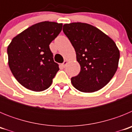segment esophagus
Returning <instances> with one entry per match:
<instances>
[{
    "label": "esophagus",
    "mask_w": 132,
    "mask_h": 132,
    "mask_svg": "<svg viewBox=\"0 0 132 132\" xmlns=\"http://www.w3.org/2000/svg\"><path fill=\"white\" fill-rule=\"evenodd\" d=\"M67 63H68V61H64L63 63H62V67H66V65H67Z\"/></svg>",
    "instance_id": "1"
}]
</instances>
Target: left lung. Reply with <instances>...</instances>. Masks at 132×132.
Here are the masks:
<instances>
[{"label": "left lung", "mask_w": 132, "mask_h": 132, "mask_svg": "<svg viewBox=\"0 0 132 132\" xmlns=\"http://www.w3.org/2000/svg\"><path fill=\"white\" fill-rule=\"evenodd\" d=\"M63 31L74 47L80 66L79 75L71 78L73 87L83 93L103 88L118 66L120 52L115 42L97 28L86 23L64 24Z\"/></svg>", "instance_id": "1"}]
</instances>
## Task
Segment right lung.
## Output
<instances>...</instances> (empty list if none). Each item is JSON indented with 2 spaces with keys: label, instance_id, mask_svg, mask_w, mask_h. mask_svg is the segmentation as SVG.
I'll list each match as a JSON object with an SVG mask.
<instances>
[{
  "label": "right lung",
  "instance_id": "add662e5",
  "mask_svg": "<svg viewBox=\"0 0 132 132\" xmlns=\"http://www.w3.org/2000/svg\"><path fill=\"white\" fill-rule=\"evenodd\" d=\"M62 24L42 22L29 27L12 39L7 48L9 65L23 87L33 91L51 86L59 70L50 44L62 30Z\"/></svg>",
  "mask_w": 132,
  "mask_h": 132
}]
</instances>
